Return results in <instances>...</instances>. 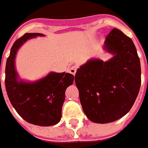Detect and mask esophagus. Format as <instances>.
I'll use <instances>...</instances> for the list:
<instances>
[{"instance_id":"obj_1","label":"esophagus","mask_w":148,"mask_h":148,"mask_svg":"<svg viewBox=\"0 0 148 148\" xmlns=\"http://www.w3.org/2000/svg\"><path fill=\"white\" fill-rule=\"evenodd\" d=\"M77 69H78V67L75 65L73 66V67H71V68H70V69H69L70 74H72L73 75H75V74H76V71H77Z\"/></svg>"}]
</instances>
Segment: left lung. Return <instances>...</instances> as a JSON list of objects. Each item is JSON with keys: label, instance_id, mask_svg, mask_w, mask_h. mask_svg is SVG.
I'll use <instances>...</instances> for the list:
<instances>
[{"label": "left lung", "instance_id": "left-lung-1", "mask_svg": "<svg viewBox=\"0 0 148 148\" xmlns=\"http://www.w3.org/2000/svg\"><path fill=\"white\" fill-rule=\"evenodd\" d=\"M105 49L113 58L89 60L75 74V84L86 116L105 124L124 116L141 87V64L132 40L114 28L106 36Z\"/></svg>", "mask_w": 148, "mask_h": 148}]
</instances>
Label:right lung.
Here are the masks:
<instances>
[{
	"instance_id": "1",
	"label": "right lung",
	"mask_w": 148,
	"mask_h": 148,
	"mask_svg": "<svg viewBox=\"0 0 148 148\" xmlns=\"http://www.w3.org/2000/svg\"><path fill=\"white\" fill-rule=\"evenodd\" d=\"M38 36L44 35L25 33L14 42L6 60L5 84L9 100L22 119L33 125L49 126L59 122L65 90L73 84L74 77L65 72H51L35 82L18 80V74L15 69L16 52L26 41Z\"/></svg>"
}]
</instances>
